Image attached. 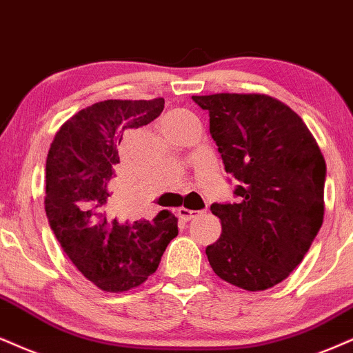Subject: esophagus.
I'll list each match as a JSON object with an SVG mask.
<instances>
[{
	"mask_svg": "<svg viewBox=\"0 0 353 353\" xmlns=\"http://www.w3.org/2000/svg\"><path fill=\"white\" fill-rule=\"evenodd\" d=\"M201 214V211H193V210H188V208H178V217H180L181 221H185V223H188V221L193 219V217H196Z\"/></svg>",
	"mask_w": 353,
	"mask_h": 353,
	"instance_id": "obj_1",
	"label": "esophagus"
}]
</instances>
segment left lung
Wrapping results in <instances>:
<instances>
[{"instance_id": "8db88e82", "label": "left lung", "mask_w": 353, "mask_h": 353, "mask_svg": "<svg viewBox=\"0 0 353 353\" xmlns=\"http://www.w3.org/2000/svg\"><path fill=\"white\" fill-rule=\"evenodd\" d=\"M210 112L237 203L211 206L221 237L206 247L221 280L263 291L303 262L324 219L325 160L314 136L280 99L260 93L193 97Z\"/></svg>"}]
</instances>
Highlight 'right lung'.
Wrapping results in <instances>:
<instances>
[{
    "mask_svg": "<svg viewBox=\"0 0 353 353\" xmlns=\"http://www.w3.org/2000/svg\"><path fill=\"white\" fill-rule=\"evenodd\" d=\"M163 98L106 99L78 111L57 130L46 162V214L78 272L99 290L123 293L141 286L178 236V219L160 211L152 221L111 217V181L121 168L128 129L152 123Z\"/></svg>",
    "mask_w": 353,
    "mask_h": 353,
    "instance_id": "obj_1",
    "label": "right lung"
}]
</instances>
